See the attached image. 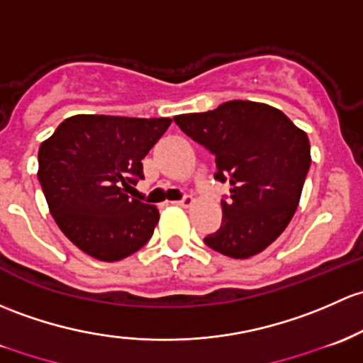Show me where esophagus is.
<instances>
[{
  "label": "esophagus",
  "instance_id": "1",
  "mask_svg": "<svg viewBox=\"0 0 363 363\" xmlns=\"http://www.w3.org/2000/svg\"><path fill=\"white\" fill-rule=\"evenodd\" d=\"M191 203H193V196H189V194H186V196H182L181 200L175 201V205H179V207H189Z\"/></svg>",
  "mask_w": 363,
  "mask_h": 363
}]
</instances>
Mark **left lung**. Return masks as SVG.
I'll list each match as a JSON object with an SVG mask.
<instances>
[{"instance_id": "8db88e82", "label": "left lung", "mask_w": 363, "mask_h": 363, "mask_svg": "<svg viewBox=\"0 0 363 363\" xmlns=\"http://www.w3.org/2000/svg\"><path fill=\"white\" fill-rule=\"evenodd\" d=\"M174 121L216 156V181L231 186L228 200H220L223 224L203 242L233 259L272 245L299 205L311 165L306 132L280 109L252 101L224 102Z\"/></svg>"}]
</instances>
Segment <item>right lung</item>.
Listing matches in <instances>:
<instances>
[{
  "mask_svg": "<svg viewBox=\"0 0 363 363\" xmlns=\"http://www.w3.org/2000/svg\"><path fill=\"white\" fill-rule=\"evenodd\" d=\"M170 118L76 114L38 152V181L60 231L85 254L114 262L143 249L158 224L155 205L128 196L143 158Z\"/></svg>",
  "mask_w": 363,
  "mask_h": 363,
  "instance_id": "obj_1",
  "label": "right lung"
}]
</instances>
